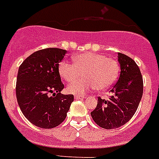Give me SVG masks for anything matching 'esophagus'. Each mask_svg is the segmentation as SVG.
<instances>
[{
    "mask_svg": "<svg viewBox=\"0 0 159 159\" xmlns=\"http://www.w3.org/2000/svg\"><path fill=\"white\" fill-rule=\"evenodd\" d=\"M74 97L76 100H80V99L82 100V99H84V98H86L85 96H79V95H76Z\"/></svg>",
    "mask_w": 159,
    "mask_h": 159,
    "instance_id": "1",
    "label": "esophagus"
}]
</instances>
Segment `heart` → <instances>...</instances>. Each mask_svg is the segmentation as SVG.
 I'll use <instances>...</instances> for the list:
<instances>
[{
	"label": "heart",
	"instance_id": "obj_1",
	"mask_svg": "<svg viewBox=\"0 0 159 159\" xmlns=\"http://www.w3.org/2000/svg\"><path fill=\"white\" fill-rule=\"evenodd\" d=\"M73 63L62 61L58 64V72L67 82H76L82 74L85 79L67 87L71 94L83 95L97 87L99 91L108 89L118 78L120 66L117 60L105 54L86 52L75 55Z\"/></svg>",
	"mask_w": 159,
	"mask_h": 159
}]
</instances>
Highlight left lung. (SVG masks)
<instances>
[{
  "mask_svg": "<svg viewBox=\"0 0 159 159\" xmlns=\"http://www.w3.org/2000/svg\"><path fill=\"white\" fill-rule=\"evenodd\" d=\"M120 73L110 92L109 100L98 97L97 106L91 112L97 125L106 129L119 128L130 120L143 96V77L138 65L131 57L118 53Z\"/></svg>",
  "mask_w": 159,
  "mask_h": 159,
  "instance_id": "8db88e82",
  "label": "left lung"
}]
</instances>
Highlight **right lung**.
I'll return each mask as SVG.
<instances>
[{
	"label": "right lung",
	"mask_w": 159,
	"mask_h": 159,
	"mask_svg": "<svg viewBox=\"0 0 159 159\" xmlns=\"http://www.w3.org/2000/svg\"><path fill=\"white\" fill-rule=\"evenodd\" d=\"M67 51L48 48L30 55L19 67L16 97L22 113L30 122L52 129L64 120L73 95H63L58 64Z\"/></svg>",
	"instance_id": "obj_1"
}]
</instances>
